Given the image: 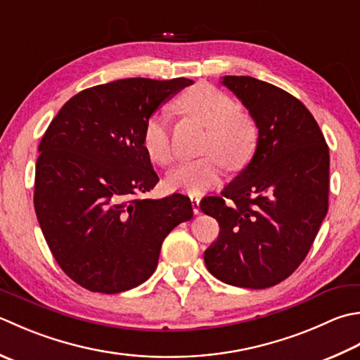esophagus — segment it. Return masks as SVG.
<instances>
[{
    "mask_svg": "<svg viewBox=\"0 0 360 360\" xmlns=\"http://www.w3.org/2000/svg\"><path fill=\"white\" fill-rule=\"evenodd\" d=\"M190 201H192L193 214L198 215L200 214V198H198V196H190Z\"/></svg>",
    "mask_w": 360,
    "mask_h": 360,
    "instance_id": "34e87169",
    "label": "esophagus"
}]
</instances>
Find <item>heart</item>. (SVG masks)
Wrapping results in <instances>:
<instances>
[{"instance_id":"obj_1","label":"heart","mask_w":360,"mask_h":360,"mask_svg":"<svg viewBox=\"0 0 360 360\" xmlns=\"http://www.w3.org/2000/svg\"><path fill=\"white\" fill-rule=\"evenodd\" d=\"M182 109L207 126L202 151L207 156L188 160L168 173L167 187L192 195L220 184L223 160L229 167H240L256 150L257 126L250 117L238 112V104L224 91L212 86H198L181 96ZM143 148L151 160L168 165L174 158L170 117L158 110L146 118Z\"/></svg>"}]
</instances>
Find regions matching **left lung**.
<instances>
[{"label":"left lung","instance_id":"obj_1","mask_svg":"<svg viewBox=\"0 0 360 360\" xmlns=\"http://www.w3.org/2000/svg\"><path fill=\"white\" fill-rule=\"evenodd\" d=\"M259 129L252 159L220 196L200 207L220 224L204 262L229 285L266 288L290 276L307 256L328 212L329 148L297 98L251 76L221 79Z\"/></svg>","mask_w":360,"mask_h":360}]
</instances>
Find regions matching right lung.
I'll list each match as a JSON object with an SVG mask.
<instances>
[{
    "mask_svg": "<svg viewBox=\"0 0 360 360\" xmlns=\"http://www.w3.org/2000/svg\"><path fill=\"white\" fill-rule=\"evenodd\" d=\"M192 79L129 77L79 91L39 145L34 207L60 269L90 292L120 293L158 266L164 238L193 217L190 198H139L158 184L146 118Z\"/></svg>",
    "mask_w": 360,
    "mask_h": 360,
    "instance_id": "right-lung-1",
    "label": "right lung"
}]
</instances>
